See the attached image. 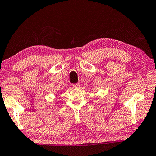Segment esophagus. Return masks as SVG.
<instances>
[{"label":"esophagus","mask_w":156,"mask_h":156,"mask_svg":"<svg viewBox=\"0 0 156 156\" xmlns=\"http://www.w3.org/2000/svg\"><path fill=\"white\" fill-rule=\"evenodd\" d=\"M73 86H74V88H80V83H75V84H74V85H73Z\"/></svg>","instance_id":"1"}]
</instances>
